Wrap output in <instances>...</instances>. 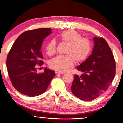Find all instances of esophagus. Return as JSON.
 Returning <instances> with one entry per match:
<instances>
[{"label": "esophagus", "instance_id": "obj_1", "mask_svg": "<svg viewBox=\"0 0 123 123\" xmlns=\"http://www.w3.org/2000/svg\"><path fill=\"white\" fill-rule=\"evenodd\" d=\"M63 73H61V72H56V75H60V74H63Z\"/></svg>", "mask_w": 123, "mask_h": 123}]
</instances>
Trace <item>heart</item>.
Here are the masks:
<instances>
[{
  "instance_id": "1",
  "label": "heart",
  "mask_w": 123,
  "mask_h": 123,
  "mask_svg": "<svg viewBox=\"0 0 123 123\" xmlns=\"http://www.w3.org/2000/svg\"><path fill=\"white\" fill-rule=\"evenodd\" d=\"M58 38L62 43L67 44L64 55L57 56L50 60V68L60 72H64L73 66L74 63L80 64L89 57L92 51L90 41L82 38V35L76 30L70 29L62 32ZM57 43L51 39L46 46V52L49 56L54 55L56 50Z\"/></svg>"
}]
</instances>
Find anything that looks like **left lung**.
Listing matches in <instances>:
<instances>
[{"label": "left lung", "mask_w": 123, "mask_h": 123, "mask_svg": "<svg viewBox=\"0 0 123 123\" xmlns=\"http://www.w3.org/2000/svg\"><path fill=\"white\" fill-rule=\"evenodd\" d=\"M92 54L77 67L83 72L74 75L71 86L73 94L82 100L91 101L100 96L109 88L116 74L115 60L107 42L94 37Z\"/></svg>", "instance_id": "8db88e82"}]
</instances>
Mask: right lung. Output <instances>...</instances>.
<instances>
[{
  "mask_svg": "<svg viewBox=\"0 0 123 123\" xmlns=\"http://www.w3.org/2000/svg\"><path fill=\"white\" fill-rule=\"evenodd\" d=\"M51 33V29L28 30L17 38L8 54L6 66L13 86L29 97L41 95L47 90L55 73L44 68L38 74V66L43 64L40 51L43 39Z\"/></svg>",
  "mask_w": 123,
  "mask_h": 123,
  "instance_id": "add662e5",
  "label": "right lung"
}]
</instances>
